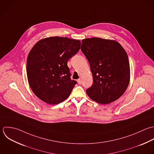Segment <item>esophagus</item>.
<instances>
[{"label": "esophagus", "instance_id": "esophagus-1", "mask_svg": "<svg viewBox=\"0 0 154 154\" xmlns=\"http://www.w3.org/2000/svg\"><path fill=\"white\" fill-rule=\"evenodd\" d=\"M77 82H78V84L79 85H80L81 84H82V81H81V79H78L77 80Z\"/></svg>", "mask_w": 154, "mask_h": 154}]
</instances>
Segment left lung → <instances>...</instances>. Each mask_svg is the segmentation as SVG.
<instances>
[{
	"label": "left lung",
	"instance_id": "left-lung-1",
	"mask_svg": "<svg viewBox=\"0 0 154 154\" xmlns=\"http://www.w3.org/2000/svg\"><path fill=\"white\" fill-rule=\"evenodd\" d=\"M81 50L87 58L93 75V84L86 89L92 100L111 103L125 92L130 82L128 55L117 41L100 38L83 39Z\"/></svg>",
	"mask_w": 154,
	"mask_h": 154
}]
</instances>
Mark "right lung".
<instances>
[{"label": "right lung", "mask_w": 154, "mask_h": 154, "mask_svg": "<svg viewBox=\"0 0 154 154\" xmlns=\"http://www.w3.org/2000/svg\"><path fill=\"white\" fill-rule=\"evenodd\" d=\"M79 40L49 37L38 41L27 59L30 87L42 101L57 104L65 100L77 83L71 80L67 62L80 50Z\"/></svg>", "instance_id": "add662e5"}]
</instances>
